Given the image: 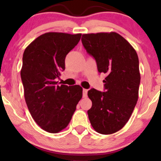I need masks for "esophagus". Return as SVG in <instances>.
Wrapping results in <instances>:
<instances>
[{
    "instance_id": "1",
    "label": "esophagus",
    "mask_w": 161,
    "mask_h": 161,
    "mask_svg": "<svg viewBox=\"0 0 161 161\" xmlns=\"http://www.w3.org/2000/svg\"><path fill=\"white\" fill-rule=\"evenodd\" d=\"M87 93H88V90L83 89V97L84 98L87 97Z\"/></svg>"
}]
</instances>
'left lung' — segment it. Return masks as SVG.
<instances>
[{
  "label": "left lung",
  "mask_w": 161,
  "mask_h": 161,
  "mask_svg": "<svg viewBox=\"0 0 161 161\" xmlns=\"http://www.w3.org/2000/svg\"><path fill=\"white\" fill-rule=\"evenodd\" d=\"M87 53L95 58L98 72L106 74L105 92L91 89L92 106L87 111L99 133L109 135L128 122L138 98L141 75L138 57L130 44L116 32L83 34Z\"/></svg>",
  "instance_id": "obj_1"
}]
</instances>
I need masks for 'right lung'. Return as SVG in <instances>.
Returning <instances> with one entry per match:
<instances>
[{
    "mask_svg": "<svg viewBox=\"0 0 161 161\" xmlns=\"http://www.w3.org/2000/svg\"><path fill=\"white\" fill-rule=\"evenodd\" d=\"M81 34L48 32L34 39L24 51L20 71L24 97L31 115L44 130L57 133L69 125L82 98L79 85H57L65 69V58Z\"/></svg>",
    "mask_w": 161,
    "mask_h": 161,
    "instance_id": "right-lung-1",
    "label": "right lung"
}]
</instances>
